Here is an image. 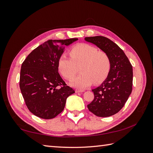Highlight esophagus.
<instances>
[{
    "label": "esophagus",
    "mask_w": 153,
    "mask_h": 153,
    "mask_svg": "<svg viewBox=\"0 0 153 153\" xmlns=\"http://www.w3.org/2000/svg\"><path fill=\"white\" fill-rule=\"evenodd\" d=\"M76 91V93H82V92H83L84 91L83 90H79V89H76V91Z\"/></svg>",
    "instance_id": "34e87169"
}]
</instances>
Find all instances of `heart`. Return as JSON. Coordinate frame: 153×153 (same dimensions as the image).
<instances>
[{"label": "heart", "mask_w": 153, "mask_h": 153, "mask_svg": "<svg viewBox=\"0 0 153 153\" xmlns=\"http://www.w3.org/2000/svg\"><path fill=\"white\" fill-rule=\"evenodd\" d=\"M70 56L60 55L58 60V68L67 79L76 76L80 66L81 74L71 81L70 84L76 88L85 89L93 83L98 85L105 80L110 70V60L105 52L98 51L92 45L80 43L69 51Z\"/></svg>", "instance_id": "obj_1"}]
</instances>
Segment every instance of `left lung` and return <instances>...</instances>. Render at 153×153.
I'll return each mask as SVG.
<instances>
[{"label":"left lung","mask_w":153,"mask_h":153,"mask_svg":"<svg viewBox=\"0 0 153 153\" xmlns=\"http://www.w3.org/2000/svg\"><path fill=\"white\" fill-rule=\"evenodd\" d=\"M108 55L110 70L101 85L92 89L94 99L87 105L90 112L99 117H108L118 113L132 91L133 68L124 52L115 43L103 36L85 37Z\"/></svg>","instance_id":"left-lung-1"}]
</instances>
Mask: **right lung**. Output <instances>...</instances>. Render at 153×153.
Returning <instances> with one entry per match:
<instances>
[{
	"instance_id": "add662e5",
	"label": "right lung",
	"mask_w": 153,
	"mask_h": 153,
	"mask_svg": "<svg viewBox=\"0 0 153 153\" xmlns=\"http://www.w3.org/2000/svg\"><path fill=\"white\" fill-rule=\"evenodd\" d=\"M77 38L48 40L31 52L22 64L19 87L25 105L35 116L52 119L63 111L74 90L58 74V60Z\"/></svg>"
}]
</instances>
